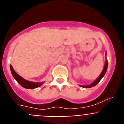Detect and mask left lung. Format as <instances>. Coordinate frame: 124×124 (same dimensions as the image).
I'll list each match as a JSON object with an SVG mask.
<instances>
[{
  "label": "left lung",
  "mask_w": 124,
  "mask_h": 124,
  "mask_svg": "<svg viewBox=\"0 0 124 124\" xmlns=\"http://www.w3.org/2000/svg\"><path fill=\"white\" fill-rule=\"evenodd\" d=\"M107 67H108V62H107V60L106 59V62H105V65H104V69L102 70V72H101V74L100 75L99 77H98V78H97V79L94 81V82H92L91 85H86V86L80 85V86L82 87H84V88H90V87H93V86H95V85H97L99 83L100 81L102 79V78L104 77V76L105 75V74H106V71H107Z\"/></svg>",
  "instance_id": "8db88e82"
}]
</instances>
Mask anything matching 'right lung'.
Returning <instances> with one entry per match:
<instances>
[{"instance_id":"right-lung-1","label":"right lung","mask_w":124,"mask_h":124,"mask_svg":"<svg viewBox=\"0 0 124 124\" xmlns=\"http://www.w3.org/2000/svg\"><path fill=\"white\" fill-rule=\"evenodd\" d=\"M10 69H11V73L12 75L13 76L14 78L16 80L17 82L21 86H23V87L26 89H35L37 88V87H39L41 85L44 84V82H30V81L26 80L24 79L23 77H21L20 76L17 74V72L14 71V70L12 68V65H10Z\"/></svg>"}]
</instances>
